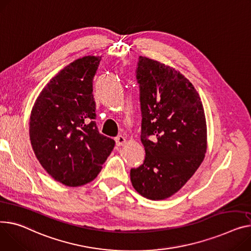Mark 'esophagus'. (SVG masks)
<instances>
[{
  "label": "esophagus",
  "instance_id": "obj_1",
  "mask_svg": "<svg viewBox=\"0 0 251 251\" xmlns=\"http://www.w3.org/2000/svg\"><path fill=\"white\" fill-rule=\"evenodd\" d=\"M127 142V140H126V138L124 137V136H118L116 138V144L118 145V146H122V145H124L125 143Z\"/></svg>",
  "mask_w": 251,
  "mask_h": 251
}]
</instances>
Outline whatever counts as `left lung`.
I'll use <instances>...</instances> for the list:
<instances>
[{
    "label": "left lung",
    "instance_id": "1",
    "mask_svg": "<svg viewBox=\"0 0 251 251\" xmlns=\"http://www.w3.org/2000/svg\"><path fill=\"white\" fill-rule=\"evenodd\" d=\"M136 77L145 159L130 178L138 194L158 201L178 192L203 162L205 111L193 83L170 65L139 56Z\"/></svg>",
    "mask_w": 251,
    "mask_h": 251
}]
</instances>
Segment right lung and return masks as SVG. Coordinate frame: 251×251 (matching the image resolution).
Wrapping results in <instances>:
<instances>
[{
	"label": "right lung",
	"instance_id": "1",
	"mask_svg": "<svg viewBox=\"0 0 251 251\" xmlns=\"http://www.w3.org/2000/svg\"><path fill=\"white\" fill-rule=\"evenodd\" d=\"M102 56L88 55L50 79L32 108L29 136L45 172L68 187L94 180L115 146L96 126L93 78Z\"/></svg>",
	"mask_w": 251,
	"mask_h": 251
}]
</instances>
